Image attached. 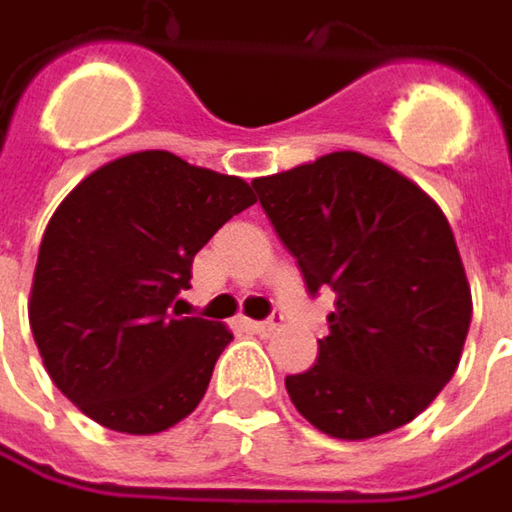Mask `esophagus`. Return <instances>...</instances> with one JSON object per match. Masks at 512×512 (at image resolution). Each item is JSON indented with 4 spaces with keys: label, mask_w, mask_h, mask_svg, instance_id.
<instances>
[{
    "label": "esophagus",
    "mask_w": 512,
    "mask_h": 512,
    "mask_svg": "<svg viewBox=\"0 0 512 512\" xmlns=\"http://www.w3.org/2000/svg\"><path fill=\"white\" fill-rule=\"evenodd\" d=\"M280 323H283V318H280V315H272L269 321H252V323H249V326L255 329L257 335H272V332L278 329Z\"/></svg>",
    "instance_id": "1"
}]
</instances>
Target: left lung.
<instances>
[{"instance_id":"left-lung-1","label":"left lung","mask_w":512,"mask_h":512,"mask_svg":"<svg viewBox=\"0 0 512 512\" xmlns=\"http://www.w3.org/2000/svg\"><path fill=\"white\" fill-rule=\"evenodd\" d=\"M252 186L306 289L335 292L318 364L286 378L295 410L344 441L410 424L453 378L473 318L444 212L401 171L358 151Z\"/></svg>"}]
</instances>
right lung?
Returning <instances> with one entry per match:
<instances>
[{"label": "right lung", "mask_w": 512, "mask_h": 512, "mask_svg": "<svg viewBox=\"0 0 512 512\" xmlns=\"http://www.w3.org/2000/svg\"><path fill=\"white\" fill-rule=\"evenodd\" d=\"M257 203L232 174L171 151L91 171L48 220L28 321L59 392L97 424L154 435L203 401L229 326L183 318L194 255Z\"/></svg>", "instance_id": "right-lung-1"}]
</instances>
